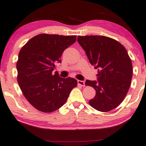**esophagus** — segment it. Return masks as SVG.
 <instances>
[{"instance_id":"obj_1","label":"esophagus","mask_w":146,"mask_h":146,"mask_svg":"<svg viewBox=\"0 0 146 146\" xmlns=\"http://www.w3.org/2000/svg\"><path fill=\"white\" fill-rule=\"evenodd\" d=\"M77 83H78V85H81V86H82V87H85V81H80V80H78Z\"/></svg>"}]
</instances>
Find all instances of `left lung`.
<instances>
[{
  "instance_id": "obj_1",
  "label": "left lung",
  "mask_w": 146,
  "mask_h": 146,
  "mask_svg": "<svg viewBox=\"0 0 146 146\" xmlns=\"http://www.w3.org/2000/svg\"><path fill=\"white\" fill-rule=\"evenodd\" d=\"M77 41L90 63L98 69V81L85 82L96 91L89 104L100 112L114 109L126 97L132 81V63L126 48L103 36H79Z\"/></svg>"
}]
</instances>
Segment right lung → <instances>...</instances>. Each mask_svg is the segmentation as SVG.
I'll use <instances>...</instances> for the list:
<instances>
[{"label":"right lung","instance_id":"obj_1","mask_svg":"<svg viewBox=\"0 0 146 146\" xmlns=\"http://www.w3.org/2000/svg\"><path fill=\"white\" fill-rule=\"evenodd\" d=\"M76 36L41 34L33 37L20 50L16 63L17 81L30 104L42 112H52L67 101L77 85L73 78L63 79L53 73L65 49L75 42Z\"/></svg>","mask_w":146,"mask_h":146}]
</instances>
